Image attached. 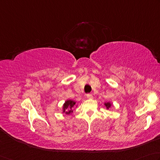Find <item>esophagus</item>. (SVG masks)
I'll return each mask as SVG.
<instances>
[{
    "label": "esophagus",
    "mask_w": 160,
    "mask_h": 160,
    "mask_svg": "<svg viewBox=\"0 0 160 160\" xmlns=\"http://www.w3.org/2000/svg\"><path fill=\"white\" fill-rule=\"evenodd\" d=\"M87 98H90V99L93 98V94H91V93H88V94H87Z\"/></svg>",
    "instance_id": "obj_1"
}]
</instances>
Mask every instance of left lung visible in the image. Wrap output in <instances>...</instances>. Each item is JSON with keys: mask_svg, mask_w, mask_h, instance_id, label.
Instances as JSON below:
<instances>
[{"mask_svg": "<svg viewBox=\"0 0 160 160\" xmlns=\"http://www.w3.org/2000/svg\"><path fill=\"white\" fill-rule=\"evenodd\" d=\"M105 105L106 108H107L108 110H109V109H110V108H111L112 104H111V103H110V102H105Z\"/></svg>", "mask_w": 160, "mask_h": 160, "instance_id": "8db88e82", "label": "left lung"}]
</instances>
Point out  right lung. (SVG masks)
<instances>
[{"label": "right lung", "mask_w": 160, "mask_h": 160, "mask_svg": "<svg viewBox=\"0 0 160 160\" xmlns=\"http://www.w3.org/2000/svg\"><path fill=\"white\" fill-rule=\"evenodd\" d=\"M76 102L72 100H67L63 105V113L66 114H71L73 112V110L75 106Z\"/></svg>", "instance_id": "obj_1"}]
</instances>
